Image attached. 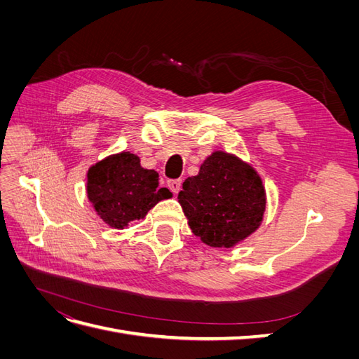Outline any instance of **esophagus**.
Masks as SVG:
<instances>
[{
  "instance_id": "esophagus-1",
  "label": "esophagus",
  "mask_w": 359,
  "mask_h": 359,
  "mask_svg": "<svg viewBox=\"0 0 359 359\" xmlns=\"http://www.w3.org/2000/svg\"><path fill=\"white\" fill-rule=\"evenodd\" d=\"M181 180H169L168 181V186L173 193H178L181 190Z\"/></svg>"
}]
</instances>
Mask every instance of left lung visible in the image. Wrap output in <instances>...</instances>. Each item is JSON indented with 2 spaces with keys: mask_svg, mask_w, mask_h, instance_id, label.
<instances>
[{
  "mask_svg": "<svg viewBox=\"0 0 359 359\" xmlns=\"http://www.w3.org/2000/svg\"><path fill=\"white\" fill-rule=\"evenodd\" d=\"M178 202L203 244L231 248L262 224L266 193L252 165L226 151H214L198 175L182 182Z\"/></svg>",
  "mask_w": 359,
  "mask_h": 359,
  "instance_id": "1",
  "label": "left lung"
}]
</instances>
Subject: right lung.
Listing matches in <instances>:
<instances>
[{
	"label": "right lung",
	"mask_w": 359,
	"mask_h": 359,
	"mask_svg": "<svg viewBox=\"0 0 359 359\" xmlns=\"http://www.w3.org/2000/svg\"><path fill=\"white\" fill-rule=\"evenodd\" d=\"M86 196L95 214L114 229H126L145 219L160 201L172 198L166 187H158V173L140 166V158L130 151L107 156L86 172Z\"/></svg>",
	"instance_id": "1"
}]
</instances>
